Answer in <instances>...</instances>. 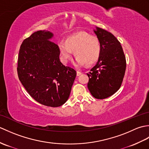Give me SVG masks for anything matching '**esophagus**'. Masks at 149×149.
<instances>
[{"label": "esophagus", "instance_id": "34e87169", "mask_svg": "<svg viewBox=\"0 0 149 149\" xmlns=\"http://www.w3.org/2000/svg\"><path fill=\"white\" fill-rule=\"evenodd\" d=\"M81 74H82V72H81L79 71H77V76H79V75H81Z\"/></svg>", "mask_w": 149, "mask_h": 149}]
</instances>
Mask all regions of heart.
Masks as SVG:
<instances>
[{
    "mask_svg": "<svg viewBox=\"0 0 149 149\" xmlns=\"http://www.w3.org/2000/svg\"><path fill=\"white\" fill-rule=\"evenodd\" d=\"M58 48L61 59L67 63L74 51L75 61L79 65H91L99 60L101 54V44L97 36L79 32L68 36L65 41H60Z\"/></svg>",
    "mask_w": 149,
    "mask_h": 149,
    "instance_id": "b5f03b06",
    "label": "heart"
}]
</instances>
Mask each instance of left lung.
<instances>
[{
  "instance_id": "1",
  "label": "left lung",
  "mask_w": 149,
  "mask_h": 149,
  "mask_svg": "<svg viewBox=\"0 0 149 149\" xmlns=\"http://www.w3.org/2000/svg\"><path fill=\"white\" fill-rule=\"evenodd\" d=\"M93 31L100 42L101 54L96 65L87 74L88 88L95 99H104L121 86L126 60L120 43L113 34L97 27Z\"/></svg>"
}]
</instances>
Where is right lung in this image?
I'll return each instance as SVG.
<instances>
[{
  "label": "right lung",
  "mask_w": 149,
  "mask_h": 149,
  "mask_svg": "<svg viewBox=\"0 0 149 149\" xmlns=\"http://www.w3.org/2000/svg\"><path fill=\"white\" fill-rule=\"evenodd\" d=\"M53 36L44 30L25 39L19 51L17 72L19 80L34 100L55 107L67 101L76 71L60 61L58 46L50 41Z\"/></svg>",
  "instance_id": "obj_1"
}]
</instances>
